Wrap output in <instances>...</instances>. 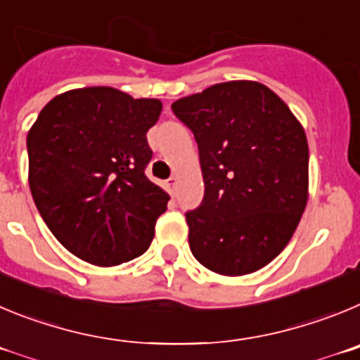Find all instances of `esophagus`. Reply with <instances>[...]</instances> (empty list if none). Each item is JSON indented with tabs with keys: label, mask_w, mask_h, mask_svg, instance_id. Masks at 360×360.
I'll return each instance as SVG.
<instances>
[{
	"label": "esophagus",
	"mask_w": 360,
	"mask_h": 360,
	"mask_svg": "<svg viewBox=\"0 0 360 360\" xmlns=\"http://www.w3.org/2000/svg\"><path fill=\"white\" fill-rule=\"evenodd\" d=\"M165 186H167V190L170 193H174L176 192V186H177V177L174 176V177H170V179H167V183H165Z\"/></svg>",
	"instance_id": "34e87169"
}]
</instances>
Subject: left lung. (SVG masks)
Returning <instances> with one entry per match:
<instances>
[{
	"mask_svg": "<svg viewBox=\"0 0 360 360\" xmlns=\"http://www.w3.org/2000/svg\"><path fill=\"white\" fill-rule=\"evenodd\" d=\"M199 147L204 199L186 213L199 264L222 276L265 267L292 238L309 200V143L289 105L255 80L172 103Z\"/></svg>",
	"mask_w": 360,
	"mask_h": 360,
	"instance_id": "1",
	"label": "left lung"
}]
</instances>
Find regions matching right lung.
I'll return each instance as SVG.
<instances>
[{"label": "right lung", "instance_id": "1", "mask_svg": "<svg viewBox=\"0 0 360 360\" xmlns=\"http://www.w3.org/2000/svg\"><path fill=\"white\" fill-rule=\"evenodd\" d=\"M158 98L108 86L60 93L27 136L28 183L53 236L80 260L112 267L140 257L170 195L148 181L147 131Z\"/></svg>", "mask_w": 360, "mask_h": 360}]
</instances>
